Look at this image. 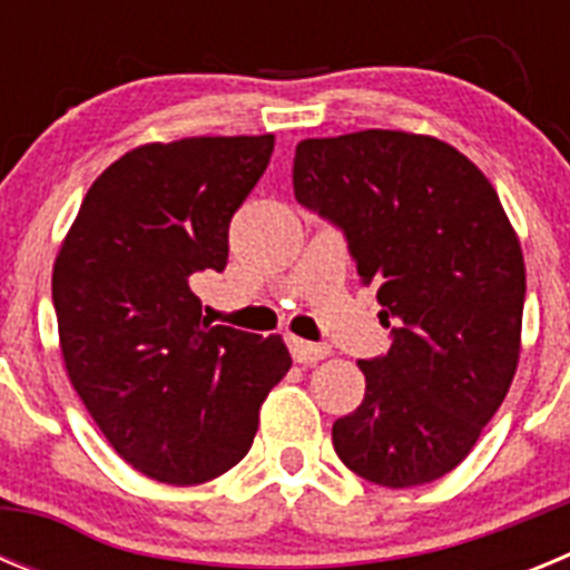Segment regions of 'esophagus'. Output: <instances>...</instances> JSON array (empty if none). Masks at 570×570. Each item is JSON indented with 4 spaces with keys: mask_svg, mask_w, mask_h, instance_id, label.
Listing matches in <instances>:
<instances>
[{
    "mask_svg": "<svg viewBox=\"0 0 570 570\" xmlns=\"http://www.w3.org/2000/svg\"><path fill=\"white\" fill-rule=\"evenodd\" d=\"M288 347H291V356H294L296 362H302V365H311V362H320L328 356V345H316V342L296 340V336H291Z\"/></svg>",
    "mask_w": 570,
    "mask_h": 570,
    "instance_id": "1",
    "label": "esophagus"
}]
</instances>
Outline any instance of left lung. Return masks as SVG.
I'll use <instances>...</instances> for the list:
<instances>
[{
  "mask_svg": "<svg viewBox=\"0 0 570 570\" xmlns=\"http://www.w3.org/2000/svg\"><path fill=\"white\" fill-rule=\"evenodd\" d=\"M294 194L342 230L391 328L387 354L360 360L365 400L334 422V451L376 485L440 480L520 360L525 262L500 196L460 150L402 130L302 139Z\"/></svg>",
  "mask_w": 570,
  "mask_h": 570,
  "instance_id": "left-lung-1",
  "label": "left lung"
}]
</instances>
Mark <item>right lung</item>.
<instances>
[{"label": "right lung", "mask_w": 570, "mask_h": 570, "mask_svg": "<svg viewBox=\"0 0 570 570\" xmlns=\"http://www.w3.org/2000/svg\"><path fill=\"white\" fill-rule=\"evenodd\" d=\"M274 136H196L116 159L85 194L53 265L65 367L105 440L168 485H199L250 451L288 374L282 336L210 325L190 279L225 271L228 228Z\"/></svg>", "instance_id": "add662e5"}]
</instances>
